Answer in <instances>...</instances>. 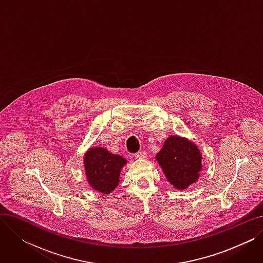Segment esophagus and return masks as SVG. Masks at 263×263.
Returning a JSON list of instances; mask_svg holds the SVG:
<instances>
[{
  "label": "esophagus",
  "mask_w": 263,
  "mask_h": 263,
  "mask_svg": "<svg viewBox=\"0 0 263 263\" xmlns=\"http://www.w3.org/2000/svg\"><path fill=\"white\" fill-rule=\"evenodd\" d=\"M146 151H139V153H136L135 155H134V157L136 158V159H143V158H146Z\"/></svg>",
  "instance_id": "1"
}]
</instances>
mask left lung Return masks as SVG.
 <instances>
[{
  "label": "left lung",
  "mask_w": 263,
  "mask_h": 263,
  "mask_svg": "<svg viewBox=\"0 0 263 263\" xmlns=\"http://www.w3.org/2000/svg\"><path fill=\"white\" fill-rule=\"evenodd\" d=\"M157 160L167 180L178 190L194 183L202 167L196 145L180 136H170L157 155Z\"/></svg>",
  "instance_id": "obj_1"
}]
</instances>
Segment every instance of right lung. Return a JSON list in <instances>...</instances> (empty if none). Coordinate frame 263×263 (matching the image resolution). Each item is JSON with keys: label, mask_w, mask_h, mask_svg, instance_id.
Segmentation results:
<instances>
[{"label": "right lung", "mask_w": 263, "mask_h": 263, "mask_svg": "<svg viewBox=\"0 0 263 263\" xmlns=\"http://www.w3.org/2000/svg\"><path fill=\"white\" fill-rule=\"evenodd\" d=\"M127 161L104 148H90L84 157V166L89 185L108 194L118 185L120 170Z\"/></svg>", "instance_id": "add662e5"}]
</instances>
